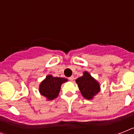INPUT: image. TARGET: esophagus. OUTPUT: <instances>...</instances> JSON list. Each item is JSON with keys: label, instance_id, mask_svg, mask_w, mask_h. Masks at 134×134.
Wrapping results in <instances>:
<instances>
[{"label": "esophagus", "instance_id": "1", "mask_svg": "<svg viewBox=\"0 0 134 134\" xmlns=\"http://www.w3.org/2000/svg\"><path fill=\"white\" fill-rule=\"evenodd\" d=\"M69 80L71 81H73L74 80V76H71V77H69Z\"/></svg>", "mask_w": 134, "mask_h": 134}]
</instances>
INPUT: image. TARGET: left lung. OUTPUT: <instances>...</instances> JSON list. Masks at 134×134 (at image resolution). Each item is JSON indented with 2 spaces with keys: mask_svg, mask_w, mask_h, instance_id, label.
Masks as SVG:
<instances>
[{
  "mask_svg": "<svg viewBox=\"0 0 134 134\" xmlns=\"http://www.w3.org/2000/svg\"><path fill=\"white\" fill-rule=\"evenodd\" d=\"M78 88L84 98L92 99L100 91L99 84L87 71L83 73V76L76 79Z\"/></svg>",
  "mask_w": 134,
  "mask_h": 134,
  "instance_id": "obj_1",
  "label": "left lung"
}]
</instances>
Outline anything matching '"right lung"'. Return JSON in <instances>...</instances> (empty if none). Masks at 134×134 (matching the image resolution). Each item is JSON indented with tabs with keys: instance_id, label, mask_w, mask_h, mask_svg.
<instances>
[{
	"instance_id": "obj_1",
	"label": "right lung",
	"mask_w": 134,
	"mask_h": 134,
	"mask_svg": "<svg viewBox=\"0 0 134 134\" xmlns=\"http://www.w3.org/2000/svg\"><path fill=\"white\" fill-rule=\"evenodd\" d=\"M65 82H67V79L48 75L39 85V93L46 97L47 100H53L58 97L60 86Z\"/></svg>"
}]
</instances>
